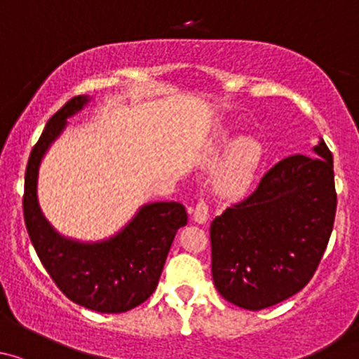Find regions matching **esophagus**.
Returning <instances> with one entry per match:
<instances>
[{"instance_id": "1", "label": "esophagus", "mask_w": 359, "mask_h": 359, "mask_svg": "<svg viewBox=\"0 0 359 359\" xmlns=\"http://www.w3.org/2000/svg\"><path fill=\"white\" fill-rule=\"evenodd\" d=\"M207 219H209V207H207L204 201L197 202L194 210V221L198 224H204L207 223Z\"/></svg>"}]
</instances>
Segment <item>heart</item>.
I'll use <instances>...</instances> for the list:
<instances>
[{
  "instance_id": "heart-1",
  "label": "heart",
  "mask_w": 359,
  "mask_h": 359,
  "mask_svg": "<svg viewBox=\"0 0 359 359\" xmlns=\"http://www.w3.org/2000/svg\"><path fill=\"white\" fill-rule=\"evenodd\" d=\"M262 162V145L254 136L236 138L214 176V188L219 195L228 198H238L249 191L256 180Z\"/></svg>"
}]
</instances>
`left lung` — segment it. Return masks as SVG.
Wrapping results in <instances>:
<instances>
[{"label":"left lung","mask_w":359,"mask_h":359,"mask_svg":"<svg viewBox=\"0 0 359 359\" xmlns=\"http://www.w3.org/2000/svg\"><path fill=\"white\" fill-rule=\"evenodd\" d=\"M290 155L256 190L210 223L212 280L238 308L259 311L308 285L334 228L337 194L332 152Z\"/></svg>","instance_id":"1"}]
</instances>
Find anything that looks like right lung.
I'll return each instance as SVG.
<instances>
[{"label": "right lung", "instance_id": "right-lung-1", "mask_svg": "<svg viewBox=\"0 0 359 359\" xmlns=\"http://www.w3.org/2000/svg\"><path fill=\"white\" fill-rule=\"evenodd\" d=\"M86 102L84 95L70 98L44 126L25 169L24 219L39 261L70 301L98 313H124L157 289L176 231L188 216L178 202L143 205L121 233L98 243L74 242L50 226L38 204L39 164L67 117Z\"/></svg>", "mask_w": 359, "mask_h": 359}]
</instances>
